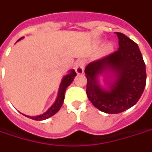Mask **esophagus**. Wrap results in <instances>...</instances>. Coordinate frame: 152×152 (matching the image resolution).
I'll return each mask as SVG.
<instances>
[{
  "label": "esophagus",
  "instance_id": "34e87169",
  "mask_svg": "<svg viewBox=\"0 0 152 152\" xmlns=\"http://www.w3.org/2000/svg\"><path fill=\"white\" fill-rule=\"evenodd\" d=\"M84 66H85V62L83 59H79L77 61L75 64V70L78 74H82L84 70Z\"/></svg>",
  "mask_w": 152,
  "mask_h": 152
}]
</instances>
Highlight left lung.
Returning a JSON list of instances; mask_svg holds the SVG:
<instances>
[{"label":"left lung","instance_id":"8db88e82","mask_svg":"<svg viewBox=\"0 0 152 152\" xmlns=\"http://www.w3.org/2000/svg\"><path fill=\"white\" fill-rule=\"evenodd\" d=\"M119 48L103 58L89 63L85 68L86 94L95 107L103 113H120L134 106L144 91L146 64L138 45L124 34L116 32ZM109 69L117 79L109 91L97 84L98 74Z\"/></svg>","mask_w":152,"mask_h":152}]
</instances>
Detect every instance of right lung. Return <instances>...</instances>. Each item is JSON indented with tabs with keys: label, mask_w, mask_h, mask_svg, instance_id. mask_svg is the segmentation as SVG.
I'll return each mask as SVG.
<instances>
[{
	"label": "right lung",
	"mask_w": 152,
	"mask_h": 152,
	"mask_svg": "<svg viewBox=\"0 0 152 152\" xmlns=\"http://www.w3.org/2000/svg\"><path fill=\"white\" fill-rule=\"evenodd\" d=\"M23 38V37H22ZM22 38L19 39L17 41L20 40ZM77 75L76 72L74 70H71V73L69 74H67L66 76H64V78H63L62 83L60 84V88H59V91H58V98L56 99V101L54 102V104L52 105V107H50V109L48 110L47 112H45V113L42 115H39L36 117H29V116H26L28 118H31V119H34L35 121H41V120H45L47 118L52 117L53 115L56 113L58 110L60 109V107L63 105V102H64V93H65L66 88L67 87L69 86L71 84V83L73 82L74 78ZM26 116V115H25Z\"/></svg>",
	"instance_id": "1"
}]
</instances>
